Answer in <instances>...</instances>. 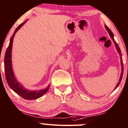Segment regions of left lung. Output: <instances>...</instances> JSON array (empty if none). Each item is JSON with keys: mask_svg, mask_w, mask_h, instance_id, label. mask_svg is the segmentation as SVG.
I'll use <instances>...</instances> for the list:
<instances>
[{"mask_svg": "<svg viewBox=\"0 0 128 128\" xmlns=\"http://www.w3.org/2000/svg\"><path fill=\"white\" fill-rule=\"evenodd\" d=\"M105 28H106V30L108 31V33H109V36H110V37L111 38V39H112V40H113V42H114V44H115V46H116V50H117L118 53L119 55H120V62H121V66H122V73H121V75H120V79H119L118 82L117 84H116V88H115V89H116V88H118V86L119 84H120V82H121L122 79V77H123V60H122V53H121V50H120V47H119L118 45L117 44H116V40H115L114 38V34H113V33H112V31L110 30V29H109V28H108L106 25H105Z\"/></svg>", "mask_w": 128, "mask_h": 128, "instance_id": "1", "label": "left lung"}]
</instances>
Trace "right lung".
<instances>
[{
	"label": "right lung",
	"instance_id": "obj_1",
	"mask_svg": "<svg viewBox=\"0 0 128 128\" xmlns=\"http://www.w3.org/2000/svg\"><path fill=\"white\" fill-rule=\"evenodd\" d=\"M27 20H26L24 22L21 24L16 28V30L14 31L13 34L11 38L9 46L5 52V58H4V67H5V77H6V82L11 89L14 91L18 95H20L21 97L25 100H36L37 98H40L45 94L47 93L50 85H48L46 89L40 90H30L24 88L23 86L16 80L14 74L12 62V52L13 39L16 32L22 27V25H24V24Z\"/></svg>",
	"mask_w": 128,
	"mask_h": 128
}]
</instances>
